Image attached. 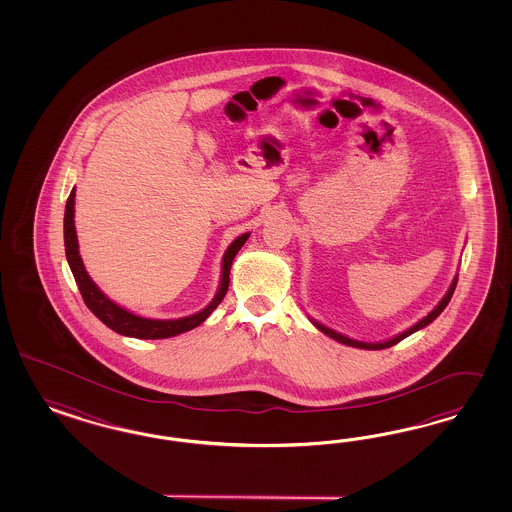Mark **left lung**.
<instances>
[{
	"label": "left lung",
	"mask_w": 512,
	"mask_h": 512,
	"mask_svg": "<svg viewBox=\"0 0 512 512\" xmlns=\"http://www.w3.org/2000/svg\"><path fill=\"white\" fill-rule=\"evenodd\" d=\"M456 283H458V276L454 278L452 281V285H450L449 293L443 296V300L435 306L434 311H430L424 319H420L417 325L411 326L409 330H405L403 334L400 336H396V338H392V340L385 341V343H364V341L351 340V338H347V336H341L338 332H334V330H330V328H326V326L321 325V323H315L313 321V325L317 326L321 332H325L326 336H330L332 340L340 341V343H345V345H351V347H360V349H387V347H392V345H396V343H400L403 338H407L409 334H413V332H417L420 328H424L426 325H430L432 321H434L435 317L441 313V311L447 308V304L450 302V298H452V293H454V289H456Z\"/></svg>",
	"instance_id": "left-lung-1"
}]
</instances>
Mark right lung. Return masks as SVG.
<instances>
[{"label":"right lung","mask_w":512,"mask_h":512,"mask_svg":"<svg viewBox=\"0 0 512 512\" xmlns=\"http://www.w3.org/2000/svg\"><path fill=\"white\" fill-rule=\"evenodd\" d=\"M75 191H71L67 204H65V217H63V240H65V255H67V263L71 266V272L77 281L78 291L82 295L84 304L90 308L93 315L109 326L110 330L131 336V338H140V340H163V338H171L176 334L187 332L195 326L201 325L202 321H206V317L216 310L219 302L223 300V296L227 295L229 289V274H231V264L236 257V253L246 244L249 234H242L234 240L229 249L225 251L223 257V276H221V285L217 291L216 298L204 308V310L184 317V319H176V321H155V319H144L139 315H133L129 311L120 308L118 304H114L107 296L103 295L97 285L93 283L82 259L78 255L77 233H75Z\"/></svg>","instance_id":"obj_1"}]
</instances>
